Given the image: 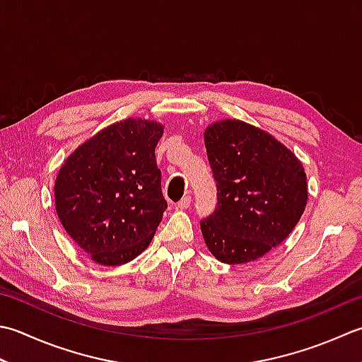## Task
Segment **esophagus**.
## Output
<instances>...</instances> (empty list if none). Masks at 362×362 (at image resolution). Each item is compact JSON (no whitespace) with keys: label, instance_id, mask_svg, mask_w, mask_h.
Segmentation results:
<instances>
[{"label":"esophagus","instance_id":"1","mask_svg":"<svg viewBox=\"0 0 362 362\" xmlns=\"http://www.w3.org/2000/svg\"><path fill=\"white\" fill-rule=\"evenodd\" d=\"M189 204H191V196L187 194V196H183L182 199L175 204V207L180 209V210H185V209L189 207Z\"/></svg>","mask_w":362,"mask_h":362}]
</instances>
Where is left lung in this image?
Segmentation results:
<instances>
[{
  "label": "left lung",
  "mask_w": 362,
  "mask_h": 362,
  "mask_svg": "<svg viewBox=\"0 0 362 362\" xmlns=\"http://www.w3.org/2000/svg\"><path fill=\"white\" fill-rule=\"evenodd\" d=\"M218 204L201 221L209 251L223 264L257 260L293 230L308 202L306 174L292 151L242 120L204 133Z\"/></svg>",
  "instance_id": "left-lung-1"
}]
</instances>
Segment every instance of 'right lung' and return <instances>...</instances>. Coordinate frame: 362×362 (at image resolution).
Here are the masks:
<instances>
[{
	"mask_svg": "<svg viewBox=\"0 0 362 362\" xmlns=\"http://www.w3.org/2000/svg\"><path fill=\"white\" fill-rule=\"evenodd\" d=\"M161 134L163 125L153 120H120L88 139L61 166L56 211L95 264H127L152 242L168 209L155 160Z\"/></svg>",
	"mask_w": 362,
	"mask_h": 362,
	"instance_id": "add662e5",
	"label": "right lung"
}]
</instances>
